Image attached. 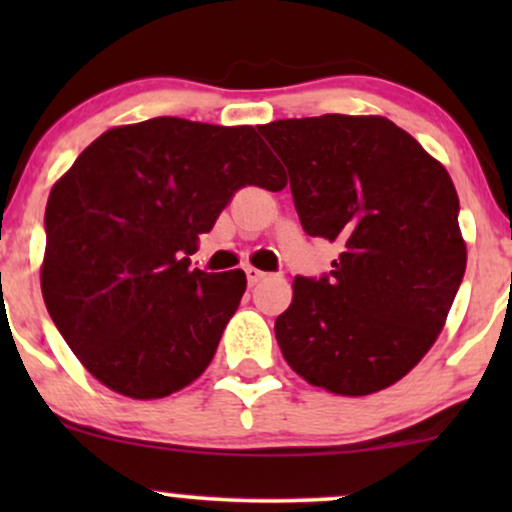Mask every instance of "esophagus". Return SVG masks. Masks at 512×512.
<instances>
[{
    "mask_svg": "<svg viewBox=\"0 0 512 512\" xmlns=\"http://www.w3.org/2000/svg\"><path fill=\"white\" fill-rule=\"evenodd\" d=\"M245 276H248V284L255 286L257 281L264 276V272H260V269H255V267H245Z\"/></svg>",
    "mask_w": 512,
    "mask_h": 512,
    "instance_id": "esophagus-1",
    "label": "esophagus"
}]
</instances>
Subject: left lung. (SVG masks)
Wrapping results in <instances>:
<instances>
[{"label":"left lung","instance_id":"obj_1","mask_svg":"<svg viewBox=\"0 0 512 512\" xmlns=\"http://www.w3.org/2000/svg\"><path fill=\"white\" fill-rule=\"evenodd\" d=\"M289 168L303 231L342 245L325 279H293L274 322L305 383L363 397L402 380L436 344L467 267L448 170L383 115L257 127Z\"/></svg>","mask_w":512,"mask_h":512}]
</instances>
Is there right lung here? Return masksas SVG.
Wrapping results in <instances>:
<instances>
[{"instance_id": "right-lung-1", "label": "right lung", "mask_w": 512, "mask_h": 512, "mask_svg": "<svg viewBox=\"0 0 512 512\" xmlns=\"http://www.w3.org/2000/svg\"><path fill=\"white\" fill-rule=\"evenodd\" d=\"M245 185L286 187L255 127L180 117L108 129L52 185L40 289L98 383L161 399L207 370L248 279L187 255Z\"/></svg>"}]
</instances>
